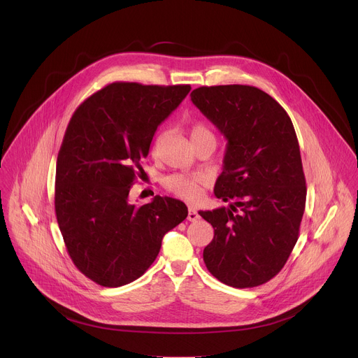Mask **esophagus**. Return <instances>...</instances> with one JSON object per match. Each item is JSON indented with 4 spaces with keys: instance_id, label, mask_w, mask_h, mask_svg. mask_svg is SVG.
Returning a JSON list of instances; mask_svg holds the SVG:
<instances>
[{
    "instance_id": "esophagus-1",
    "label": "esophagus",
    "mask_w": 358,
    "mask_h": 358,
    "mask_svg": "<svg viewBox=\"0 0 358 358\" xmlns=\"http://www.w3.org/2000/svg\"><path fill=\"white\" fill-rule=\"evenodd\" d=\"M198 218H199V215H198L196 210H195L194 207H189V208H188V217H187V220L191 221V222H194V221H196Z\"/></svg>"
}]
</instances>
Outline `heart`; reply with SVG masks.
I'll list each match as a JSON object with an SVG mask.
<instances>
[{
  "mask_svg": "<svg viewBox=\"0 0 358 358\" xmlns=\"http://www.w3.org/2000/svg\"><path fill=\"white\" fill-rule=\"evenodd\" d=\"M189 133H191V140L192 141L201 140V138L215 140L214 133L211 131V129L202 122H198V123L192 124ZM164 137H166V134L163 133L156 138L155 145H152L155 151H157V148L160 147ZM206 185H207V178L202 177V176H180V174H177V176L167 177L164 180V187L170 192H173V194H176V195H178V196H181L187 201H195L201 195V188L206 187Z\"/></svg>",
  "mask_w": 358,
  "mask_h": 358,
  "instance_id": "1",
  "label": "heart"
}]
</instances>
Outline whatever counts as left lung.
<instances>
[{"mask_svg": "<svg viewBox=\"0 0 358 358\" xmlns=\"http://www.w3.org/2000/svg\"><path fill=\"white\" fill-rule=\"evenodd\" d=\"M191 100L228 140L214 192L234 201L228 208L198 213L214 228L203 262L228 286L264 285L287 262L306 206L293 123L272 96L255 86H201Z\"/></svg>", "mask_w": 358, "mask_h": 358, "instance_id": "8db88e82", "label": "left lung"}]
</instances>
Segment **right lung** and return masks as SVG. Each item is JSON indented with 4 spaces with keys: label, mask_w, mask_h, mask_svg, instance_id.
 Masks as SVG:
<instances>
[{
    "label": "right lung",
    "mask_w": 358,
    "mask_h": 358,
    "mask_svg": "<svg viewBox=\"0 0 358 358\" xmlns=\"http://www.w3.org/2000/svg\"><path fill=\"white\" fill-rule=\"evenodd\" d=\"M189 85L113 82L75 110L58 152L55 214L75 266L105 287L138 279L156 261L163 236L188 210L156 195L134 206L129 192L159 124Z\"/></svg>",
    "instance_id": "obj_1"
}]
</instances>
